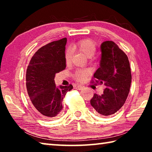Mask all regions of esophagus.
Here are the masks:
<instances>
[{"label": "esophagus", "mask_w": 152, "mask_h": 152, "mask_svg": "<svg viewBox=\"0 0 152 152\" xmlns=\"http://www.w3.org/2000/svg\"><path fill=\"white\" fill-rule=\"evenodd\" d=\"M83 88H84V86H81V85H77V86H75V88L76 90H79V91H80V90L83 89Z\"/></svg>", "instance_id": "esophagus-1"}]
</instances>
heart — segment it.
<instances>
[{"label": "heart", "mask_w": 152, "mask_h": 152, "mask_svg": "<svg viewBox=\"0 0 152 152\" xmlns=\"http://www.w3.org/2000/svg\"><path fill=\"white\" fill-rule=\"evenodd\" d=\"M72 48L74 50H78L84 53L87 58H92L96 51V47L95 43L91 39H83L77 42L76 44L73 45ZM73 51L71 48H68L65 52V60L66 64L70 62L72 57ZM91 73L88 69H83L78 70L74 74V78L77 81L82 82L86 79L87 77Z\"/></svg>", "instance_id": "obj_1"}]
</instances>
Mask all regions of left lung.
I'll return each instance as SVG.
<instances>
[{
	"label": "left lung",
	"mask_w": 152,
	"mask_h": 152,
	"mask_svg": "<svg viewBox=\"0 0 152 152\" xmlns=\"http://www.w3.org/2000/svg\"><path fill=\"white\" fill-rule=\"evenodd\" d=\"M101 51L100 67L94 78L107 87L102 94H94L91 104L96 114L107 117L115 114L125 104L132 83V73L127 55L116 43L112 41L102 42Z\"/></svg>",
	"instance_id": "1"
}]
</instances>
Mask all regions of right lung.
<instances>
[{"label": "right lung", "mask_w": 152, "mask_h": 152, "mask_svg": "<svg viewBox=\"0 0 152 152\" xmlns=\"http://www.w3.org/2000/svg\"><path fill=\"white\" fill-rule=\"evenodd\" d=\"M67 39L52 42L39 49L27 69L26 86L33 108L48 119L57 117L63 109L62 101L70 86H56V73L66 68Z\"/></svg>", "instance_id": "right-lung-1"}]
</instances>
